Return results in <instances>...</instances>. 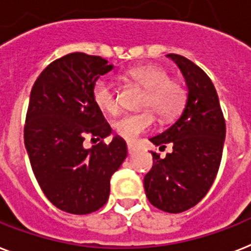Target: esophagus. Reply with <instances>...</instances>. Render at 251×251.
Returning a JSON list of instances; mask_svg holds the SVG:
<instances>
[{"instance_id": "1", "label": "esophagus", "mask_w": 251, "mask_h": 251, "mask_svg": "<svg viewBox=\"0 0 251 251\" xmlns=\"http://www.w3.org/2000/svg\"><path fill=\"white\" fill-rule=\"evenodd\" d=\"M136 151V147L134 146V144H131V143H127V152H129L130 154L131 153H134V152H135Z\"/></svg>"}]
</instances>
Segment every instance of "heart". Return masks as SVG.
Instances as JSON below:
<instances>
[{
    "label": "heart",
    "instance_id": "b5f03b06",
    "mask_svg": "<svg viewBox=\"0 0 251 251\" xmlns=\"http://www.w3.org/2000/svg\"><path fill=\"white\" fill-rule=\"evenodd\" d=\"M125 77L143 89L140 107L150 108L138 113L124 115L113 124L117 135L125 140L134 142L140 134L153 126L152 110L161 120H172L184 107L187 99L185 87L179 79L170 78L169 72L162 67L154 64L131 67L125 72ZM93 100L99 109L108 115H117L121 108L117 91L107 77H100L94 83Z\"/></svg>",
    "mask_w": 251,
    "mask_h": 251
}]
</instances>
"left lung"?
Returning a JSON list of instances; mask_svg holds the SVG:
<instances>
[{"instance_id": "obj_1", "label": "left lung", "mask_w": 251, "mask_h": 251, "mask_svg": "<svg viewBox=\"0 0 251 251\" xmlns=\"http://www.w3.org/2000/svg\"><path fill=\"white\" fill-rule=\"evenodd\" d=\"M182 71L188 98L184 111L172 127L151 138L173 152L160 158L152 152L153 166L144 176L150 202L166 213L188 210L206 196L221 165L226 121L211 79L202 69L178 54H169Z\"/></svg>"}]
</instances>
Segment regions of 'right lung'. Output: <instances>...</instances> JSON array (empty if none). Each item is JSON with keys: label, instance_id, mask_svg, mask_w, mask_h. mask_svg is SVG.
I'll list each match as a JSON object with an SVG mask.
<instances>
[{"label": "right lung", "instance_id": "right-lung-1", "mask_svg": "<svg viewBox=\"0 0 251 251\" xmlns=\"http://www.w3.org/2000/svg\"><path fill=\"white\" fill-rule=\"evenodd\" d=\"M113 68L105 59L72 52L50 63L30 91L24 143L42 192L60 210L90 214L104 206L109 180L126 158V143L115 136L93 100L97 79ZM86 135L101 142L86 150Z\"/></svg>", "mask_w": 251, "mask_h": 251}]
</instances>
